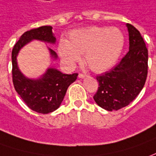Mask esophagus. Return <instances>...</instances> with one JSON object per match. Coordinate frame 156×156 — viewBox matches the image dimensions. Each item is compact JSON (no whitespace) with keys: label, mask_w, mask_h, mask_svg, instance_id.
Returning a JSON list of instances; mask_svg holds the SVG:
<instances>
[{"label":"esophagus","mask_w":156,"mask_h":156,"mask_svg":"<svg viewBox=\"0 0 156 156\" xmlns=\"http://www.w3.org/2000/svg\"><path fill=\"white\" fill-rule=\"evenodd\" d=\"M86 76H87L86 74H84V73H79V74H78V78H85Z\"/></svg>","instance_id":"34e87169"}]
</instances>
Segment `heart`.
<instances>
[{"mask_svg": "<svg viewBox=\"0 0 156 156\" xmlns=\"http://www.w3.org/2000/svg\"><path fill=\"white\" fill-rule=\"evenodd\" d=\"M125 38L117 28L90 26L71 32L68 41L61 39L59 54L65 64L72 66L84 55L90 68L101 73L112 67L122 52Z\"/></svg>", "mask_w": 156, "mask_h": 156, "instance_id": "1", "label": "heart"}]
</instances>
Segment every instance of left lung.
Listing matches in <instances>:
<instances>
[{"mask_svg": "<svg viewBox=\"0 0 156 156\" xmlns=\"http://www.w3.org/2000/svg\"><path fill=\"white\" fill-rule=\"evenodd\" d=\"M129 51L119 63L97 76L99 87L93 98L101 108L114 111L125 108L139 95L148 75V49L140 32L127 24Z\"/></svg>", "mask_w": 156, "mask_h": 156, "instance_id": "obj_1", "label": "left lung"}]
</instances>
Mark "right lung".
<instances>
[{
    "mask_svg": "<svg viewBox=\"0 0 156 156\" xmlns=\"http://www.w3.org/2000/svg\"><path fill=\"white\" fill-rule=\"evenodd\" d=\"M51 26H41L28 30L20 37L12 51V83L17 93L25 104L39 114H48L60 107L69 85L77 79L78 73L63 74L58 70L49 68L37 80L26 78L20 73L17 66V55L20 49L33 39L55 43V37L52 33ZM53 57L56 53L49 49Z\"/></svg>",
    "mask_w": 156,
    "mask_h": 156,
    "instance_id": "1",
    "label": "right lung"
}]
</instances>
